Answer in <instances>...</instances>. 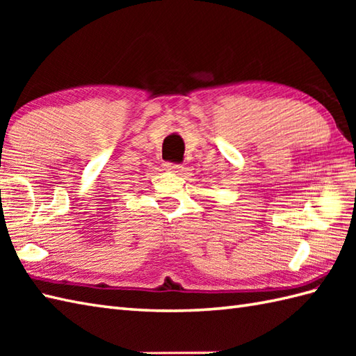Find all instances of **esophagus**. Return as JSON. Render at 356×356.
<instances>
[{"label":"esophagus","mask_w":356,"mask_h":356,"mask_svg":"<svg viewBox=\"0 0 356 356\" xmlns=\"http://www.w3.org/2000/svg\"><path fill=\"white\" fill-rule=\"evenodd\" d=\"M165 170L170 171V172H174V174H182L185 166L184 165H172V163H165Z\"/></svg>","instance_id":"obj_1"}]
</instances>
